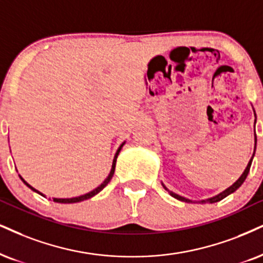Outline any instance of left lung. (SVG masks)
<instances>
[{"instance_id": "1", "label": "left lung", "mask_w": 263, "mask_h": 263, "mask_svg": "<svg viewBox=\"0 0 263 263\" xmlns=\"http://www.w3.org/2000/svg\"><path fill=\"white\" fill-rule=\"evenodd\" d=\"M255 141H256V134H255ZM254 155H255V152H254ZM254 155H252V157H254ZM252 157H251V160H250V162H249V164H248V167H246V170L244 171V173L241 174V177L239 178L238 180L235 181L234 184H233L232 186H229L228 189L227 190H224L223 191V193H221L219 194V195H217V196H215V197H211V199H209V200H203V201H201V202L202 203H206V202H210V203H213V202H218V201H221V200H223L224 199V197H227L228 195H231L232 193H234V191L238 189L239 186L241 185L242 183H244L245 181V179H246V177H248V174H249V172H250V167H251V162H252ZM163 187L164 189H166L168 193L171 194L172 196L173 197H176V199H178V200H180V201H185V202H190V200H187V199H185V197H181V196H179V195H177V194H174V193H172V191H170L167 189L166 186L163 185Z\"/></svg>"}]
</instances>
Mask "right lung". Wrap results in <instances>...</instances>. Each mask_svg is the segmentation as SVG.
<instances>
[{"label": "right lung", "instance_id": "obj_1", "mask_svg": "<svg viewBox=\"0 0 263 263\" xmlns=\"http://www.w3.org/2000/svg\"><path fill=\"white\" fill-rule=\"evenodd\" d=\"M123 145L124 144H122L121 146H119V148L118 150H117V152H116V156H115V158H113V163H112V170H111V172H109V176L106 178L105 179V181H103V183L101 184V185L100 186H97L95 190H92V191H90V193H87V194H85V195H82V196H78V197H72V199H53V201L54 202H61V203H74V202H80V201H84V200H87V199H90V197H92L93 195H96V194H99L100 191H101L103 187H105L107 184L109 183V180L112 179V177H113V174H115V168H116V161H117V157H118V154H119V151L122 150V147H123ZM21 177V176H19ZM21 179L24 181V184L27 186H29L30 187L31 190H34V191H36V193H39V191L36 190V189H34V187H32L31 185H29V184L27 183V181H25L24 179H23V178L21 177ZM40 194V195H42L41 193H39ZM44 196V195H42Z\"/></svg>", "mask_w": 263, "mask_h": 263}]
</instances>
